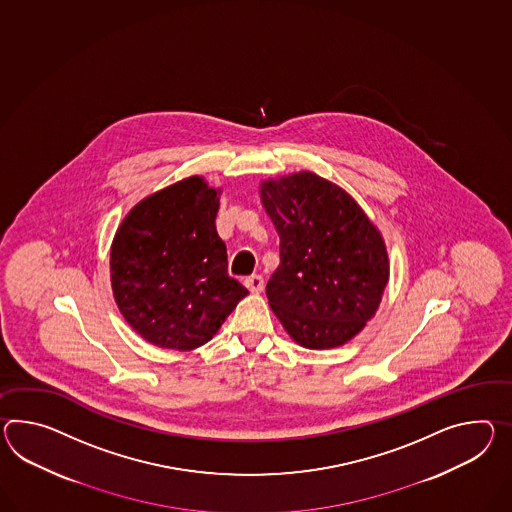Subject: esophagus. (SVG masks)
<instances>
[{
  "label": "esophagus",
  "mask_w": 512,
  "mask_h": 512,
  "mask_svg": "<svg viewBox=\"0 0 512 512\" xmlns=\"http://www.w3.org/2000/svg\"><path fill=\"white\" fill-rule=\"evenodd\" d=\"M244 285L250 292H261L264 288V279H262V275H250L244 279Z\"/></svg>",
  "instance_id": "34e87169"
}]
</instances>
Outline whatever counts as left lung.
Returning <instances> with one entry per match:
<instances>
[{
  "mask_svg": "<svg viewBox=\"0 0 512 512\" xmlns=\"http://www.w3.org/2000/svg\"><path fill=\"white\" fill-rule=\"evenodd\" d=\"M262 205L279 233L266 296L288 335L337 348L374 316L388 283L385 242L342 188L311 172L266 181Z\"/></svg>",
  "mask_w": 512,
  "mask_h": 512,
  "instance_id": "1",
  "label": "left lung"
}]
</instances>
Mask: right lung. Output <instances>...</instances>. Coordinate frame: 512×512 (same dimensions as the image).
<instances>
[{
    "mask_svg": "<svg viewBox=\"0 0 512 512\" xmlns=\"http://www.w3.org/2000/svg\"><path fill=\"white\" fill-rule=\"evenodd\" d=\"M218 207V190L194 175L140 201L116 231L114 300L127 324L159 348L203 346L248 294L227 274Z\"/></svg>",
    "mask_w": 512,
    "mask_h": 512,
    "instance_id": "1",
    "label": "right lung"
}]
</instances>
